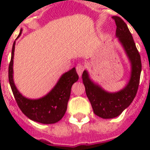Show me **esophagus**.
<instances>
[{"mask_svg":"<svg viewBox=\"0 0 150 150\" xmlns=\"http://www.w3.org/2000/svg\"><path fill=\"white\" fill-rule=\"evenodd\" d=\"M85 66L83 64H82V63H79L78 65L76 66V71H77V74H78L79 77L82 75Z\"/></svg>","mask_w":150,"mask_h":150,"instance_id":"esophagus-1","label":"esophagus"}]
</instances>
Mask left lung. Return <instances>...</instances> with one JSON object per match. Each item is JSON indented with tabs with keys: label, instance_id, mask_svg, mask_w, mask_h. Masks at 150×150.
<instances>
[{
	"label": "left lung",
	"instance_id": "8db88e82",
	"mask_svg": "<svg viewBox=\"0 0 150 150\" xmlns=\"http://www.w3.org/2000/svg\"><path fill=\"white\" fill-rule=\"evenodd\" d=\"M112 18L116 25V37L125 50L131 63L129 83L120 91L108 92L90 78L87 70H84L82 75L86 94L94 113L104 119H111L120 116L131 104L137 92L142 72L141 56L129 28L120 17L113 16Z\"/></svg>",
	"mask_w": 150,
	"mask_h": 150
}]
</instances>
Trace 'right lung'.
<instances>
[{
  "label": "right lung",
  "mask_w": 150,
  "mask_h": 150,
  "mask_svg": "<svg viewBox=\"0 0 150 150\" xmlns=\"http://www.w3.org/2000/svg\"><path fill=\"white\" fill-rule=\"evenodd\" d=\"M21 30L18 37H20ZM15 42L12 48V55L8 66V81L18 107L29 119L41 124H54L62 119L67 108L73 83L78 81L79 76L75 67L62 74L52 90L39 99L25 97L13 81V57Z\"/></svg>",
  "instance_id": "obj_1"
}]
</instances>
